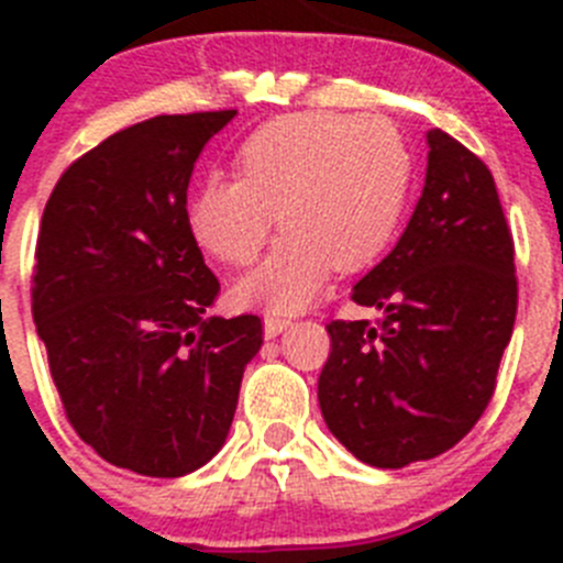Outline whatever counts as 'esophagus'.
<instances>
[{
  "mask_svg": "<svg viewBox=\"0 0 563 563\" xmlns=\"http://www.w3.org/2000/svg\"><path fill=\"white\" fill-rule=\"evenodd\" d=\"M287 327H290V318H282V316H276V312H267L265 316V335L267 338L282 335Z\"/></svg>",
  "mask_w": 563,
  "mask_h": 563,
  "instance_id": "34e87169",
  "label": "esophagus"
}]
</instances>
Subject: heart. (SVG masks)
Returning a JSON list of instances; mask_svg holds the SVG:
<instances>
[{"instance_id": "b5f03b06", "label": "heart", "mask_w": 563, "mask_h": 563, "mask_svg": "<svg viewBox=\"0 0 563 563\" xmlns=\"http://www.w3.org/2000/svg\"><path fill=\"white\" fill-rule=\"evenodd\" d=\"M239 174H211L194 191V239L225 265H251L276 222L271 256L239 296L290 312L310 305L330 273H357L391 245L415 183L400 129L380 114L292 112L247 134Z\"/></svg>"}]
</instances>
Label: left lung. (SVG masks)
<instances>
[{"instance_id":"left-lung-1","label":"left lung","mask_w":563,"mask_h":563,"mask_svg":"<svg viewBox=\"0 0 563 563\" xmlns=\"http://www.w3.org/2000/svg\"><path fill=\"white\" fill-rule=\"evenodd\" d=\"M352 301L383 321L327 324L332 352L318 377L327 429L375 467L454 449L494 397L519 287L494 174L442 129L429 132L409 225Z\"/></svg>"}]
</instances>
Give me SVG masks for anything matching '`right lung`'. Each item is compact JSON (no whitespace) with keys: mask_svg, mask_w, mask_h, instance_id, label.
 <instances>
[{"mask_svg":"<svg viewBox=\"0 0 563 563\" xmlns=\"http://www.w3.org/2000/svg\"><path fill=\"white\" fill-rule=\"evenodd\" d=\"M236 109L157 114L78 157L44 206L33 321L67 420L107 462L174 479L225 445L258 316L220 292L188 225L202 146Z\"/></svg>","mask_w":563,"mask_h":563,"instance_id":"obj_1","label":"right lung"}]
</instances>
